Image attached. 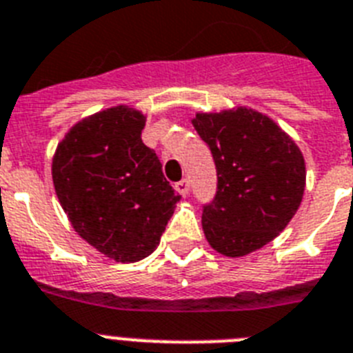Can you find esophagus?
Instances as JSON below:
<instances>
[{"mask_svg": "<svg viewBox=\"0 0 353 353\" xmlns=\"http://www.w3.org/2000/svg\"><path fill=\"white\" fill-rule=\"evenodd\" d=\"M174 189H176L182 196H185V194L189 193V179H182L180 182L174 183Z\"/></svg>", "mask_w": 353, "mask_h": 353, "instance_id": "1", "label": "esophagus"}]
</instances>
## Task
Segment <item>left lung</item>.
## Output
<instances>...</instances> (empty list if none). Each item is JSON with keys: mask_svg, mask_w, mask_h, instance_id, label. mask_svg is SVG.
I'll return each mask as SVG.
<instances>
[{"mask_svg": "<svg viewBox=\"0 0 353 353\" xmlns=\"http://www.w3.org/2000/svg\"><path fill=\"white\" fill-rule=\"evenodd\" d=\"M193 126L218 174L216 194L202 212L209 245L231 258L261 249L301 203L307 176L301 151L274 121L249 108L196 113Z\"/></svg>", "mask_w": 353, "mask_h": 353, "instance_id": "left-lung-1", "label": "left lung"}]
</instances>
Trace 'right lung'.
<instances>
[{"label": "right lung", "instance_id": "right-lung-1", "mask_svg": "<svg viewBox=\"0 0 353 353\" xmlns=\"http://www.w3.org/2000/svg\"><path fill=\"white\" fill-rule=\"evenodd\" d=\"M144 124L133 108H108L77 122L52 162L55 193L75 232L122 263L157 249L180 200L142 142Z\"/></svg>", "mask_w": 353, "mask_h": 353}]
</instances>
